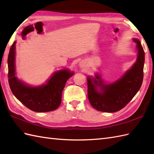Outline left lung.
Returning <instances> with one entry per match:
<instances>
[{"mask_svg": "<svg viewBox=\"0 0 154 154\" xmlns=\"http://www.w3.org/2000/svg\"><path fill=\"white\" fill-rule=\"evenodd\" d=\"M137 44L138 54L136 62L125 75L115 83L105 85L99 75L96 78H87L88 99L94 109L105 112H115L125 106L138 93L143 77L145 54L141 43L134 39ZM101 88L100 92L97 87Z\"/></svg>", "mask_w": 154, "mask_h": 154, "instance_id": "obj_1", "label": "left lung"}]
</instances>
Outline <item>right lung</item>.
Wrapping results in <instances>:
<instances>
[{
  "label": "right lung",
  "mask_w": 154,
  "mask_h": 154,
  "mask_svg": "<svg viewBox=\"0 0 154 154\" xmlns=\"http://www.w3.org/2000/svg\"><path fill=\"white\" fill-rule=\"evenodd\" d=\"M15 44L11 45L8 57V83L13 94L28 109L44 112L56 110L61 102V94L67 81L73 75L69 70L56 72L46 85L38 87L27 86L15 76Z\"/></svg>",
  "instance_id": "right-lung-1"
}]
</instances>
